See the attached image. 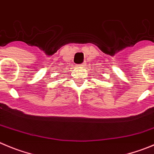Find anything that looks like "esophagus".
Here are the masks:
<instances>
[{
	"label": "esophagus",
	"mask_w": 154,
	"mask_h": 154,
	"mask_svg": "<svg viewBox=\"0 0 154 154\" xmlns=\"http://www.w3.org/2000/svg\"><path fill=\"white\" fill-rule=\"evenodd\" d=\"M85 65H86V64L85 63H82V64H78V66L80 67H81V68H84V67H85Z\"/></svg>",
	"instance_id": "obj_1"
}]
</instances>
